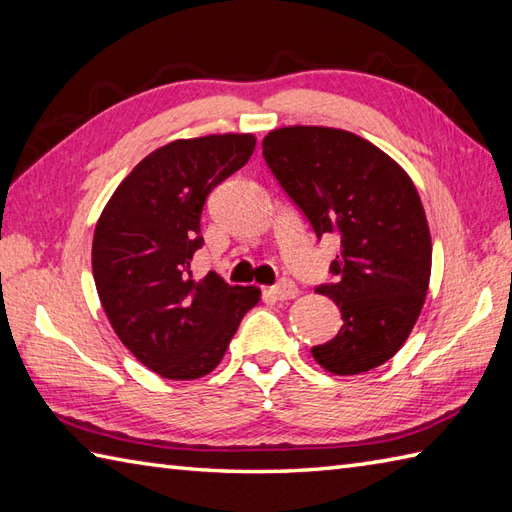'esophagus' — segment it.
Masks as SVG:
<instances>
[{"label":"esophagus","instance_id":"obj_1","mask_svg":"<svg viewBox=\"0 0 512 512\" xmlns=\"http://www.w3.org/2000/svg\"><path fill=\"white\" fill-rule=\"evenodd\" d=\"M269 293H271V298H276V300H291V298H295V295H298V285H295L293 280L282 278L278 285L269 289Z\"/></svg>","mask_w":512,"mask_h":512}]
</instances>
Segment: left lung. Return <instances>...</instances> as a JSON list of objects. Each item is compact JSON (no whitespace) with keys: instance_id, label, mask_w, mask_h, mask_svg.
<instances>
[{"instance_id":"8db88e82","label":"left lung","mask_w":512,"mask_h":512,"mask_svg":"<svg viewBox=\"0 0 512 512\" xmlns=\"http://www.w3.org/2000/svg\"><path fill=\"white\" fill-rule=\"evenodd\" d=\"M263 157L315 238H339L335 280L315 293L342 311V328L311 355L333 374H359L396 355L423 309L431 238L405 170L359 135L285 127L263 140Z\"/></svg>"}]
</instances>
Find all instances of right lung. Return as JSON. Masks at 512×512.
I'll return each mask as SVG.
<instances>
[{
  "mask_svg": "<svg viewBox=\"0 0 512 512\" xmlns=\"http://www.w3.org/2000/svg\"><path fill=\"white\" fill-rule=\"evenodd\" d=\"M254 135L175 140L146 155L102 210L92 269L113 331L146 368L190 381L223 359L256 287H230L214 271L192 278L210 192L247 164Z\"/></svg>",
  "mask_w": 512,
  "mask_h": 512,
  "instance_id": "right-lung-1",
  "label": "right lung"
}]
</instances>
